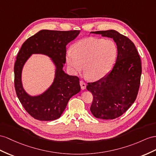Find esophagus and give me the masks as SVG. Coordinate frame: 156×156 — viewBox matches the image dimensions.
<instances>
[{"label":"esophagus","mask_w":156,"mask_h":156,"mask_svg":"<svg viewBox=\"0 0 156 156\" xmlns=\"http://www.w3.org/2000/svg\"><path fill=\"white\" fill-rule=\"evenodd\" d=\"M80 84L81 89L82 90H85L86 88V83L85 82H83V81H80Z\"/></svg>","instance_id":"1"}]
</instances>
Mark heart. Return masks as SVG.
I'll use <instances>...</instances> for the list:
<instances>
[{
    "label": "heart",
    "mask_w": 156,
    "mask_h": 156,
    "mask_svg": "<svg viewBox=\"0 0 156 156\" xmlns=\"http://www.w3.org/2000/svg\"><path fill=\"white\" fill-rule=\"evenodd\" d=\"M117 47L111 39L87 37L76 43L73 51L68 50L66 61L73 74L84 69L90 78L98 80L107 74L117 56Z\"/></svg>",
    "instance_id": "obj_1"
}]
</instances>
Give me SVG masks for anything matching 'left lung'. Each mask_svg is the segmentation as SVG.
<instances>
[{"label": "left lung", "mask_w": 156, "mask_h": 156, "mask_svg": "<svg viewBox=\"0 0 156 156\" xmlns=\"http://www.w3.org/2000/svg\"><path fill=\"white\" fill-rule=\"evenodd\" d=\"M90 33L112 38L118 50L116 62L109 73L99 80L87 83L86 88L94 96L90 111L98 119H116L136 98L142 74L141 60L134 44L118 31Z\"/></svg>", "instance_id": "8db88e82"}]
</instances>
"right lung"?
Segmentation results:
<instances>
[{
  "instance_id": "right-lung-1",
  "label": "right lung",
  "mask_w": 156,
  "mask_h": 156,
  "mask_svg": "<svg viewBox=\"0 0 156 156\" xmlns=\"http://www.w3.org/2000/svg\"><path fill=\"white\" fill-rule=\"evenodd\" d=\"M80 34V30H42L23 43L14 65V86L20 101L31 117L39 121H53L61 116L69 99L80 92L79 78L63 70L66 62V46ZM34 54L49 56L55 67L51 85L41 94L31 96L23 88V66Z\"/></svg>"
}]
</instances>
